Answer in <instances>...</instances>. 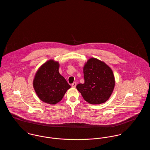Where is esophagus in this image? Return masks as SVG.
<instances>
[{
	"label": "esophagus",
	"instance_id": "34e87169",
	"mask_svg": "<svg viewBox=\"0 0 150 150\" xmlns=\"http://www.w3.org/2000/svg\"><path fill=\"white\" fill-rule=\"evenodd\" d=\"M72 87L73 88H75L76 86V82H74L72 84Z\"/></svg>",
	"mask_w": 150,
	"mask_h": 150
}]
</instances>
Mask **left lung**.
I'll return each instance as SVG.
<instances>
[{
    "instance_id": "1",
    "label": "left lung",
    "mask_w": 150,
    "mask_h": 150,
    "mask_svg": "<svg viewBox=\"0 0 150 150\" xmlns=\"http://www.w3.org/2000/svg\"><path fill=\"white\" fill-rule=\"evenodd\" d=\"M84 83L76 88L89 103L98 105L109 99L114 89V75L104 62L95 58L89 59L83 67Z\"/></svg>"
}]
</instances>
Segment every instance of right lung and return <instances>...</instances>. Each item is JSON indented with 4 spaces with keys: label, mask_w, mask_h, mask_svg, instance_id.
I'll list each match as a JSON object with an SVG mask.
<instances>
[{
    "label": "right lung",
    "mask_w": 150,
    "mask_h": 150,
    "mask_svg": "<svg viewBox=\"0 0 150 150\" xmlns=\"http://www.w3.org/2000/svg\"><path fill=\"white\" fill-rule=\"evenodd\" d=\"M59 67L58 62L48 60L39 68L33 80V86L39 99L50 105L61 101L71 88L59 74Z\"/></svg>",
    "instance_id": "right-lung-1"
}]
</instances>
